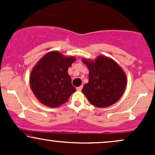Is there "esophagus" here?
<instances>
[{
  "label": "esophagus",
  "mask_w": 155,
  "mask_h": 155,
  "mask_svg": "<svg viewBox=\"0 0 155 155\" xmlns=\"http://www.w3.org/2000/svg\"><path fill=\"white\" fill-rule=\"evenodd\" d=\"M82 87H83L82 85L80 87H76V90H78V91H81V90H82Z\"/></svg>",
  "instance_id": "obj_1"
}]
</instances>
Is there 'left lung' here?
I'll use <instances>...</instances> for the list:
<instances>
[{
  "label": "left lung",
  "mask_w": 155,
  "mask_h": 155,
  "mask_svg": "<svg viewBox=\"0 0 155 155\" xmlns=\"http://www.w3.org/2000/svg\"><path fill=\"white\" fill-rule=\"evenodd\" d=\"M89 70V81L82 89L90 104L98 108L114 104L127 86V76L112 58L99 55L95 60L83 58Z\"/></svg>",
  "instance_id": "8db88e82"
}]
</instances>
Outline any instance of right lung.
I'll list each match as a JSON object with an SVG mask.
<instances>
[{
  "label": "right lung",
  "instance_id": "add662e5",
  "mask_svg": "<svg viewBox=\"0 0 155 155\" xmlns=\"http://www.w3.org/2000/svg\"><path fill=\"white\" fill-rule=\"evenodd\" d=\"M75 57L64 56L58 51L44 54L32 69L30 85L36 98L44 106L57 108L66 103L76 88L68 74Z\"/></svg>",
  "mask_w": 155,
  "mask_h": 155
}]
</instances>
